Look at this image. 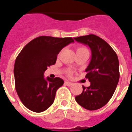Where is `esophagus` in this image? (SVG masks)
Masks as SVG:
<instances>
[{
	"instance_id": "esophagus-1",
	"label": "esophagus",
	"mask_w": 132,
	"mask_h": 132,
	"mask_svg": "<svg viewBox=\"0 0 132 132\" xmlns=\"http://www.w3.org/2000/svg\"><path fill=\"white\" fill-rule=\"evenodd\" d=\"M65 84L67 85V86H72L73 84H72V82H70V81H65Z\"/></svg>"
}]
</instances>
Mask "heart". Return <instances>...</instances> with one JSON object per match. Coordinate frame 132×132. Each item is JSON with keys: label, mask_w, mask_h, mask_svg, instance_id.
<instances>
[{"label": "heart", "mask_w": 132, "mask_h": 132, "mask_svg": "<svg viewBox=\"0 0 132 132\" xmlns=\"http://www.w3.org/2000/svg\"><path fill=\"white\" fill-rule=\"evenodd\" d=\"M81 50H87V48L85 47H82V46H81V47H79V48H77V51H81ZM68 74L70 75V72H68Z\"/></svg>", "instance_id": "heart-1"}]
</instances>
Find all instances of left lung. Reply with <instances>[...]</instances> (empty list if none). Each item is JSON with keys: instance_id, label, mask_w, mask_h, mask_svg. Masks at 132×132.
Returning a JSON list of instances; mask_svg holds the SVG:
<instances>
[{"instance_id": "left-lung-1", "label": "left lung", "mask_w": 132, "mask_h": 132, "mask_svg": "<svg viewBox=\"0 0 132 132\" xmlns=\"http://www.w3.org/2000/svg\"><path fill=\"white\" fill-rule=\"evenodd\" d=\"M77 42L88 46L92 57L86 69V78L90 86H83L81 94L75 96L79 105L88 110H96L112 98L119 80V62L117 53L105 40L90 34L74 38Z\"/></svg>"}]
</instances>
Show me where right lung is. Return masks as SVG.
I'll return each instance as SVG.
<instances>
[{"label": "right lung", "instance_id": "right-lung-1", "mask_svg": "<svg viewBox=\"0 0 132 132\" xmlns=\"http://www.w3.org/2000/svg\"><path fill=\"white\" fill-rule=\"evenodd\" d=\"M72 42L71 38L40 36L29 42L18 55L13 69L15 90L29 110L42 112L53 104L64 80L60 77L45 79L44 72L55 64L61 50Z\"/></svg>", "mask_w": 132, "mask_h": 132}]
</instances>
